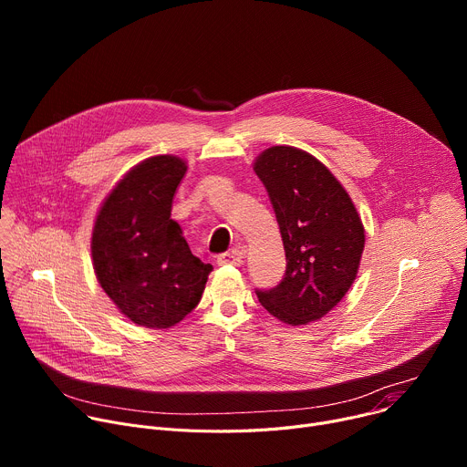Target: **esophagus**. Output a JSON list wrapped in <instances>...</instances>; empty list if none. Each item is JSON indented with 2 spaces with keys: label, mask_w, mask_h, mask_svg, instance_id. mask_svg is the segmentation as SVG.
I'll list each match as a JSON object with an SVG mask.
<instances>
[{
  "label": "esophagus",
  "mask_w": 467,
  "mask_h": 467,
  "mask_svg": "<svg viewBox=\"0 0 467 467\" xmlns=\"http://www.w3.org/2000/svg\"><path fill=\"white\" fill-rule=\"evenodd\" d=\"M216 262H218L220 265H227V264H231V265H240V264H242V251L222 253V254H218Z\"/></svg>",
  "instance_id": "esophagus-1"
}]
</instances>
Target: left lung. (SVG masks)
<instances>
[{"label":"left lung","mask_w":467,"mask_h":467,"mask_svg":"<svg viewBox=\"0 0 467 467\" xmlns=\"http://www.w3.org/2000/svg\"><path fill=\"white\" fill-rule=\"evenodd\" d=\"M254 173L268 190L281 229L286 272L260 305L288 325H306L335 308L351 288L364 251V225L340 181L310 153L274 146Z\"/></svg>","instance_id":"8db88e82"}]
</instances>
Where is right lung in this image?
I'll list each match as a JSON object with an SVG mask.
<instances>
[{
    "instance_id": "1",
    "label": "right lung",
    "mask_w": 467,
    "mask_h": 467,
    "mask_svg": "<svg viewBox=\"0 0 467 467\" xmlns=\"http://www.w3.org/2000/svg\"><path fill=\"white\" fill-rule=\"evenodd\" d=\"M186 162L157 155L137 164L103 202L92 231L96 277L132 323L170 328L203 296L213 265L192 254L171 203Z\"/></svg>"
}]
</instances>
